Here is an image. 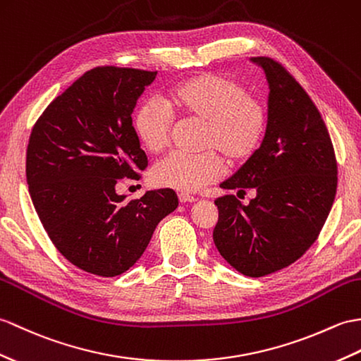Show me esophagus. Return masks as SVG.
Instances as JSON below:
<instances>
[{
	"instance_id": "esophagus-1",
	"label": "esophagus",
	"mask_w": 361,
	"mask_h": 361,
	"mask_svg": "<svg viewBox=\"0 0 361 361\" xmlns=\"http://www.w3.org/2000/svg\"><path fill=\"white\" fill-rule=\"evenodd\" d=\"M178 200H180V203H195V201H197L195 197H192L189 194H184V192L178 194Z\"/></svg>"
}]
</instances>
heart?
Masks as SVG:
<instances>
[{"mask_svg": "<svg viewBox=\"0 0 361 361\" xmlns=\"http://www.w3.org/2000/svg\"><path fill=\"white\" fill-rule=\"evenodd\" d=\"M167 104L184 118L204 124L201 155L171 154L150 171L155 186L183 192L198 190L221 173V161L237 166L247 161L262 145L267 111L259 98L249 95L238 81L220 73H200L173 86ZM141 145L150 154L167 146L172 115L155 99L142 103L133 116Z\"/></svg>", "mask_w": 361, "mask_h": 361, "instance_id": "heart-1", "label": "heart"}]
</instances>
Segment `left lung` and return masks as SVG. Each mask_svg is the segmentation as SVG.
I'll return each mask as SVG.
<instances>
[{
	"instance_id": "left-lung-1",
	"label": "left lung",
	"mask_w": 361,
	"mask_h": 361,
	"mask_svg": "<svg viewBox=\"0 0 361 361\" xmlns=\"http://www.w3.org/2000/svg\"><path fill=\"white\" fill-rule=\"evenodd\" d=\"M266 73L267 126L257 152L221 189L255 192L249 204L235 195L215 200L214 243L233 269L264 276L292 264L314 245L337 192L332 141L312 99L284 67L254 56ZM237 194V195H238Z\"/></svg>"
}]
</instances>
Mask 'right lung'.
<instances>
[{
  "mask_svg": "<svg viewBox=\"0 0 361 361\" xmlns=\"http://www.w3.org/2000/svg\"><path fill=\"white\" fill-rule=\"evenodd\" d=\"M157 72L95 67L47 106L29 138L26 177L43 228L64 258L99 276L135 264L166 215L178 206L172 189L138 200L116 194L138 180L147 157L132 112Z\"/></svg>",
  "mask_w": 361,
  "mask_h": 361,
  "instance_id": "right-lung-1",
  "label": "right lung"
}]
</instances>
